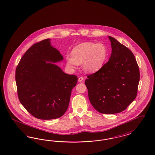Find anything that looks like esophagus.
Masks as SVG:
<instances>
[{
  "label": "esophagus",
  "instance_id": "34e87169",
  "mask_svg": "<svg viewBox=\"0 0 155 155\" xmlns=\"http://www.w3.org/2000/svg\"><path fill=\"white\" fill-rule=\"evenodd\" d=\"M84 77H79L78 78V81L80 82H82V81L84 80Z\"/></svg>",
  "mask_w": 155,
  "mask_h": 155
}]
</instances>
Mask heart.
Returning a JSON list of instances; mask_svg holds the SVG:
<instances>
[{"mask_svg": "<svg viewBox=\"0 0 155 155\" xmlns=\"http://www.w3.org/2000/svg\"><path fill=\"white\" fill-rule=\"evenodd\" d=\"M107 55L108 51L104 44L84 42L73 49L71 56L66 57V64L69 68L74 69L82 63L85 71L93 73L102 68Z\"/></svg>", "mask_w": 155, "mask_h": 155, "instance_id": "b5f03b06", "label": "heart"}]
</instances>
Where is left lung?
Returning <instances> with one entry per match:
<instances>
[{
  "instance_id": "1",
  "label": "left lung",
  "mask_w": 155,
  "mask_h": 155,
  "mask_svg": "<svg viewBox=\"0 0 155 155\" xmlns=\"http://www.w3.org/2000/svg\"><path fill=\"white\" fill-rule=\"evenodd\" d=\"M111 55L98 71L87 75L85 84L91 103L101 114L123 111L136 99L140 70L133 52L114 37Z\"/></svg>"
}]
</instances>
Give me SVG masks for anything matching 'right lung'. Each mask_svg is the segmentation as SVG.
Masks as SVG:
<instances>
[{"mask_svg": "<svg viewBox=\"0 0 155 155\" xmlns=\"http://www.w3.org/2000/svg\"><path fill=\"white\" fill-rule=\"evenodd\" d=\"M50 38L34 44L21 58L15 70L19 100L34 117L60 118L68 108L71 90L78 78L67 74L55 64L63 58L51 45Z\"/></svg>", "mask_w": 155, "mask_h": 155, "instance_id": "add662e5", "label": "right lung"}]
</instances>
